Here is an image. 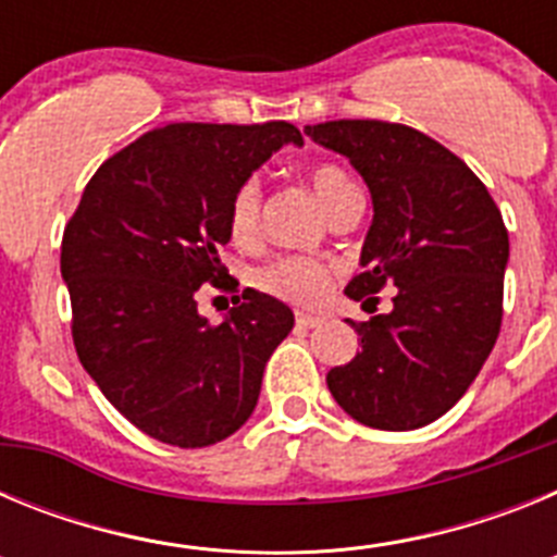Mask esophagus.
Returning <instances> with one entry per match:
<instances>
[{"mask_svg": "<svg viewBox=\"0 0 557 557\" xmlns=\"http://www.w3.org/2000/svg\"><path fill=\"white\" fill-rule=\"evenodd\" d=\"M295 323H298V329H318V326H323V318H321V314L298 312V314H295Z\"/></svg>", "mask_w": 557, "mask_h": 557, "instance_id": "obj_1", "label": "esophagus"}]
</instances>
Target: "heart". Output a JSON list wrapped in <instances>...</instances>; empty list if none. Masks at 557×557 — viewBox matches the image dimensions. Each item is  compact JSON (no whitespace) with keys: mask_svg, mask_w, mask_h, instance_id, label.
I'll list each match as a JSON object with an SVG mask.
<instances>
[{"mask_svg":"<svg viewBox=\"0 0 557 557\" xmlns=\"http://www.w3.org/2000/svg\"><path fill=\"white\" fill-rule=\"evenodd\" d=\"M309 186H312L314 198L321 200L323 209L332 218L334 211L343 206L348 195H354V184L346 172L339 166L321 164L309 172ZM259 214H262V189L259 181L245 178L236 186L228 200V231L234 243H253L256 231H259ZM332 264L312 259V256H282L273 264L259 273V287L264 293L282 298V301L295 304V307H314L332 289Z\"/></svg>","mask_w":557,"mask_h":557,"instance_id":"b5f03b06","label":"heart"}]
</instances>
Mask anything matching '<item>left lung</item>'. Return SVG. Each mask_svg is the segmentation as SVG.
I'll return each mask as SVG.
<instances>
[{"instance_id": "obj_1", "label": "left lung", "mask_w": 557, "mask_h": 557, "mask_svg": "<svg viewBox=\"0 0 557 557\" xmlns=\"http://www.w3.org/2000/svg\"><path fill=\"white\" fill-rule=\"evenodd\" d=\"M304 133L346 156L371 189L362 273L346 295L376 309V293L396 289L387 314L348 321L362 351L326 373L329 391L373 430L432 424L469 391L499 337L508 228L466 161L416 127L337 120Z\"/></svg>"}]
</instances>
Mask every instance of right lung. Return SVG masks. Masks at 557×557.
I'll list each match as a JSON object with an SVG mask.
<instances>
[{"instance_id":"1","label":"right lung","mask_w":557,"mask_h":557,"mask_svg":"<svg viewBox=\"0 0 557 557\" xmlns=\"http://www.w3.org/2000/svg\"><path fill=\"white\" fill-rule=\"evenodd\" d=\"M287 141L304 145L289 122L156 127L91 175L63 228L77 357L102 396L161 444L200 449L234 435L293 332V309L250 287L218 326L198 309L203 284L239 293L220 262L228 200Z\"/></svg>"}]
</instances>
